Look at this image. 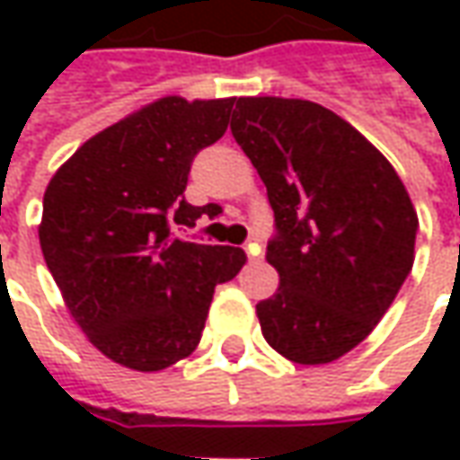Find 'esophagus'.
Returning <instances> with one entry per match:
<instances>
[{"mask_svg":"<svg viewBox=\"0 0 460 460\" xmlns=\"http://www.w3.org/2000/svg\"><path fill=\"white\" fill-rule=\"evenodd\" d=\"M245 253H248L251 261H258L261 253H263V248H261V243H258V240H251V243H245Z\"/></svg>","mask_w":460,"mask_h":460,"instance_id":"34e87169","label":"esophagus"}]
</instances>
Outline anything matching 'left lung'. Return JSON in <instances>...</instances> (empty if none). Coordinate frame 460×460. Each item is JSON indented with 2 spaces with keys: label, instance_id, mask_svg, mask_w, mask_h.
Wrapping results in <instances>:
<instances>
[{
  "label": "left lung",
  "instance_id": "1",
  "mask_svg": "<svg viewBox=\"0 0 460 460\" xmlns=\"http://www.w3.org/2000/svg\"><path fill=\"white\" fill-rule=\"evenodd\" d=\"M233 137L274 209L266 343L302 366L368 338L415 263L417 212L394 166L350 122L307 99H235Z\"/></svg>",
  "mask_w": 460,
  "mask_h": 460
}]
</instances>
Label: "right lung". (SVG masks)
I'll use <instances>...</instances> for the list:
<instances>
[{"label": "right lung", "instance_id": "obj_1", "mask_svg": "<svg viewBox=\"0 0 460 460\" xmlns=\"http://www.w3.org/2000/svg\"><path fill=\"white\" fill-rule=\"evenodd\" d=\"M235 99L164 97L89 137L43 197V258L89 343L133 371L199 345L217 284L245 253L171 238L204 207L184 199L194 155L220 140Z\"/></svg>", "mask_w": 460, "mask_h": 460}]
</instances>
